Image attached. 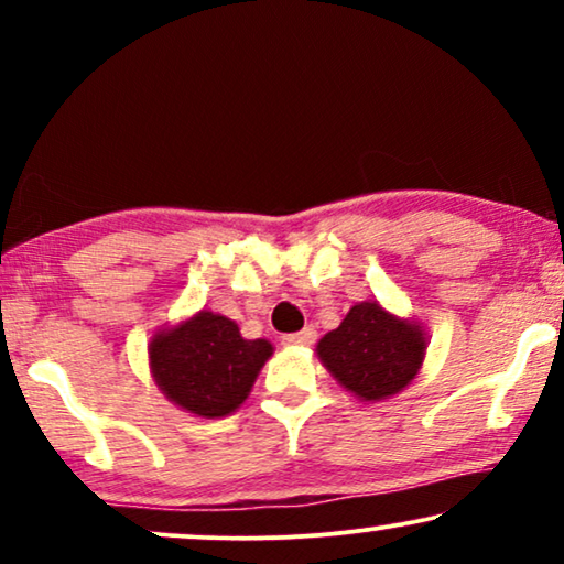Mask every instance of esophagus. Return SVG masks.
<instances>
[{
  "instance_id": "obj_1",
  "label": "esophagus",
  "mask_w": 564,
  "mask_h": 564,
  "mask_svg": "<svg viewBox=\"0 0 564 564\" xmlns=\"http://www.w3.org/2000/svg\"><path fill=\"white\" fill-rule=\"evenodd\" d=\"M315 336H318V334H315V328L307 326L303 330H297V334L282 336V344H288V346H311L315 341Z\"/></svg>"
}]
</instances>
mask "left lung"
Wrapping results in <instances>:
<instances>
[{
    "label": "left lung",
    "instance_id": "8db88e82",
    "mask_svg": "<svg viewBox=\"0 0 564 564\" xmlns=\"http://www.w3.org/2000/svg\"><path fill=\"white\" fill-rule=\"evenodd\" d=\"M426 336L377 303L354 305L341 326L321 338L318 357L361 400L395 395L419 375Z\"/></svg>",
    "mask_w": 564,
    "mask_h": 564
}]
</instances>
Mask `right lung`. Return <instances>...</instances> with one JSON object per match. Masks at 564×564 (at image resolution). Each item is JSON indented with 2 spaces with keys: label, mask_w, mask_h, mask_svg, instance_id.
Segmentation results:
<instances>
[{
  "label": "right lung",
  "mask_w": 564,
  "mask_h": 564,
  "mask_svg": "<svg viewBox=\"0 0 564 564\" xmlns=\"http://www.w3.org/2000/svg\"><path fill=\"white\" fill-rule=\"evenodd\" d=\"M149 354L153 377L169 400L203 419H218L243 403L272 344L246 341L234 321L203 311L153 336Z\"/></svg>",
  "instance_id": "obj_1"
}]
</instances>
